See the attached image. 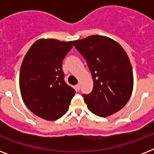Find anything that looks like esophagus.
<instances>
[{"label": "esophagus", "instance_id": "esophagus-1", "mask_svg": "<svg viewBox=\"0 0 154 154\" xmlns=\"http://www.w3.org/2000/svg\"><path fill=\"white\" fill-rule=\"evenodd\" d=\"M80 89H81V85L77 84V85H76V89H77V91H79Z\"/></svg>", "mask_w": 154, "mask_h": 154}]
</instances>
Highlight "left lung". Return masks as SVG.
<instances>
[{
	"label": "left lung",
	"instance_id": "1",
	"mask_svg": "<svg viewBox=\"0 0 154 154\" xmlns=\"http://www.w3.org/2000/svg\"><path fill=\"white\" fill-rule=\"evenodd\" d=\"M86 60L94 82L93 91L83 95L94 114L105 117L121 110L131 97L134 73L126 52L109 37L93 35L73 41Z\"/></svg>",
	"mask_w": 154,
	"mask_h": 154
}]
</instances>
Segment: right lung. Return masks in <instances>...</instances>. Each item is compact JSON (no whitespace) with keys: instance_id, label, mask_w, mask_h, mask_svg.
<instances>
[{"instance_id":"obj_1","label":"right lung","mask_w":154,"mask_h":154,"mask_svg":"<svg viewBox=\"0 0 154 154\" xmlns=\"http://www.w3.org/2000/svg\"><path fill=\"white\" fill-rule=\"evenodd\" d=\"M73 42L41 38L30 47L20 66L19 85L28 109L47 121L67 112L76 94L64 81L62 61Z\"/></svg>"}]
</instances>
